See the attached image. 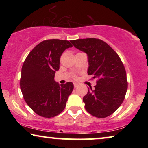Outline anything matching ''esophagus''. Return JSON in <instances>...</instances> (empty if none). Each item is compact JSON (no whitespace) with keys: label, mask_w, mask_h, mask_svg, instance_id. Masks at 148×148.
<instances>
[{"label":"esophagus","mask_w":148,"mask_h":148,"mask_svg":"<svg viewBox=\"0 0 148 148\" xmlns=\"http://www.w3.org/2000/svg\"><path fill=\"white\" fill-rule=\"evenodd\" d=\"M73 85H74L75 88H77V87H78V86H79V84H77V83H74Z\"/></svg>","instance_id":"obj_1"}]
</instances>
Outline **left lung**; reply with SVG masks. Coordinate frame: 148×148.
<instances>
[{"label":"left lung","instance_id":"1","mask_svg":"<svg viewBox=\"0 0 148 148\" xmlns=\"http://www.w3.org/2000/svg\"><path fill=\"white\" fill-rule=\"evenodd\" d=\"M75 47L86 52L88 57V73L97 78L95 89L83 98L86 110L92 116L105 118L119 108L126 95L128 83L125 66L118 54L100 39L71 40Z\"/></svg>","mask_w":148,"mask_h":148}]
</instances>
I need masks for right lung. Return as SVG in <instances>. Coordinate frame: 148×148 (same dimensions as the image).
Masks as SVG:
<instances>
[{"mask_svg": "<svg viewBox=\"0 0 148 148\" xmlns=\"http://www.w3.org/2000/svg\"><path fill=\"white\" fill-rule=\"evenodd\" d=\"M72 46L68 40H44L34 48L23 62L20 88L27 104L39 116L51 118L65 108L73 84L59 85L54 75L59 69L62 52Z\"/></svg>", "mask_w": 148, "mask_h": 148, "instance_id": "1", "label": "right lung"}]
</instances>
